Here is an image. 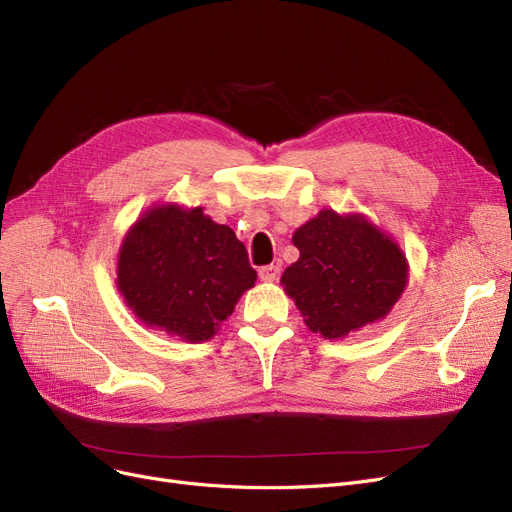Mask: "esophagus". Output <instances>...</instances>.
I'll list each match as a JSON object with an SVG mask.
<instances>
[{
  "label": "esophagus",
  "mask_w": 512,
  "mask_h": 512,
  "mask_svg": "<svg viewBox=\"0 0 512 512\" xmlns=\"http://www.w3.org/2000/svg\"><path fill=\"white\" fill-rule=\"evenodd\" d=\"M278 276H280V266H274V263H270V266H263L259 270V278L263 280V283H274Z\"/></svg>",
  "instance_id": "obj_1"
}]
</instances>
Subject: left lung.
Returning <instances> with one entry per match:
<instances>
[{"instance_id": "8db88e82", "label": "left lung", "mask_w": 512, "mask_h": 512, "mask_svg": "<svg viewBox=\"0 0 512 512\" xmlns=\"http://www.w3.org/2000/svg\"><path fill=\"white\" fill-rule=\"evenodd\" d=\"M300 259L280 283L306 325L325 338H342L383 319L406 287V259L398 244L361 217L321 210L293 234Z\"/></svg>"}]
</instances>
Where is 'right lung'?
I'll return each instance as SVG.
<instances>
[{"instance_id":"right-lung-1","label":"right lung","mask_w":512,"mask_h":512,"mask_svg":"<svg viewBox=\"0 0 512 512\" xmlns=\"http://www.w3.org/2000/svg\"><path fill=\"white\" fill-rule=\"evenodd\" d=\"M119 289L146 325L183 340L214 336L257 272L244 244L202 208H153L131 227L119 257Z\"/></svg>"}]
</instances>
